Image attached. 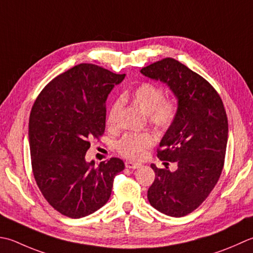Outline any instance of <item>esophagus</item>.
<instances>
[{"instance_id":"esophagus-1","label":"esophagus","mask_w":253,"mask_h":253,"mask_svg":"<svg viewBox=\"0 0 253 253\" xmlns=\"http://www.w3.org/2000/svg\"><path fill=\"white\" fill-rule=\"evenodd\" d=\"M125 167L128 168V169H138V168L141 167V165H140V163H137V162L126 161L125 162Z\"/></svg>"}]
</instances>
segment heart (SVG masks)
<instances>
[{
	"label": "heart",
	"mask_w": 253,
	"mask_h": 253,
	"mask_svg": "<svg viewBox=\"0 0 253 253\" xmlns=\"http://www.w3.org/2000/svg\"><path fill=\"white\" fill-rule=\"evenodd\" d=\"M146 113L149 122L159 130H167L173 125L177 116V102L175 98L165 97V91L152 83H142L124 96ZM121 108L120 101H115L107 113L108 127H114ZM156 138L151 132L125 133L116 143V149L128 159H139L143 152L155 145Z\"/></svg>",
	"instance_id": "obj_1"
}]
</instances>
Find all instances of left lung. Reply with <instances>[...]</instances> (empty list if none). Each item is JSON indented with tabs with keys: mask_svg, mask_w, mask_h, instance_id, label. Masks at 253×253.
<instances>
[{
	"mask_svg": "<svg viewBox=\"0 0 253 253\" xmlns=\"http://www.w3.org/2000/svg\"><path fill=\"white\" fill-rule=\"evenodd\" d=\"M152 80L166 83L177 98V116L160 141L158 158L177 169L151 168L150 205L163 214L182 217L195 211L218 182L224 168L228 121L219 94L200 74L173 58L142 68Z\"/></svg>",
	"mask_w": 253,
	"mask_h": 253,
	"instance_id": "obj_1",
	"label": "left lung"
}]
</instances>
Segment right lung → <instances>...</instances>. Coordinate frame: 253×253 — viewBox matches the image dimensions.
<instances>
[{
  "instance_id": "add662e5",
  "label": "right lung",
  "mask_w": 253,
  "mask_h": 253,
  "mask_svg": "<svg viewBox=\"0 0 253 253\" xmlns=\"http://www.w3.org/2000/svg\"><path fill=\"white\" fill-rule=\"evenodd\" d=\"M125 74L81 63L49 82L35 101L28 124L35 181L60 214L81 218L110 200L114 177L125 169L111 158L86 162L92 138L105 130L108 94Z\"/></svg>"
}]
</instances>
